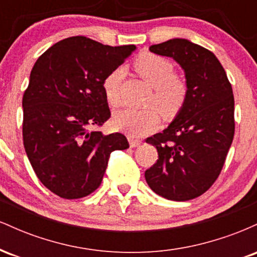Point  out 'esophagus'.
Returning a JSON list of instances; mask_svg holds the SVG:
<instances>
[{
    "label": "esophagus",
    "mask_w": 257,
    "mask_h": 257,
    "mask_svg": "<svg viewBox=\"0 0 257 257\" xmlns=\"http://www.w3.org/2000/svg\"><path fill=\"white\" fill-rule=\"evenodd\" d=\"M128 140H129V145H131V147H133V149L141 145V140H138V139H134L133 137H129Z\"/></svg>",
    "instance_id": "obj_1"
}]
</instances>
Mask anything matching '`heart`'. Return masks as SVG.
<instances>
[{
	"label": "heart",
	"instance_id": "obj_1",
	"mask_svg": "<svg viewBox=\"0 0 257 257\" xmlns=\"http://www.w3.org/2000/svg\"><path fill=\"white\" fill-rule=\"evenodd\" d=\"M134 69L153 88L147 105L153 107L145 110L125 108L113 114L112 123L117 129L124 131L132 137H143L158 124V108L162 116L170 118L184 107L188 95L186 81L174 73V65L167 58L157 54H143L135 59ZM124 70H112L102 81V91L107 104L117 107L120 102L119 87Z\"/></svg>",
	"mask_w": 257,
	"mask_h": 257
}]
</instances>
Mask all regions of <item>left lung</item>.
<instances>
[{"label": "left lung", "mask_w": 257, "mask_h": 257, "mask_svg": "<svg viewBox=\"0 0 257 257\" xmlns=\"http://www.w3.org/2000/svg\"><path fill=\"white\" fill-rule=\"evenodd\" d=\"M184 69L188 95L167 129L146 139L158 159L145 172L153 192L176 202L197 198L219 178L234 137V98L214 53L184 38L153 44Z\"/></svg>", "instance_id": "left-lung-1"}]
</instances>
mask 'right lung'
I'll use <instances>...</instances> for the list:
<instances>
[{
	"label": "right lung",
	"instance_id": "obj_1",
	"mask_svg": "<svg viewBox=\"0 0 257 257\" xmlns=\"http://www.w3.org/2000/svg\"><path fill=\"white\" fill-rule=\"evenodd\" d=\"M135 48L69 37L53 44L32 67L23 96L25 152L40 181L61 198L94 192L111 152L129 147L120 133L104 135L95 128L111 117L102 81Z\"/></svg>",
	"mask_w": 257,
	"mask_h": 257
}]
</instances>
